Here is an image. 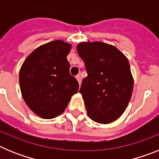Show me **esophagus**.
Returning a JSON list of instances; mask_svg holds the SVG:
<instances>
[{
    "mask_svg": "<svg viewBox=\"0 0 159 159\" xmlns=\"http://www.w3.org/2000/svg\"><path fill=\"white\" fill-rule=\"evenodd\" d=\"M76 79H77V80H78L79 84H80H80H81V77H80V75H76Z\"/></svg>",
    "mask_w": 159,
    "mask_h": 159,
    "instance_id": "1",
    "label": "esophagus"
}]
</instances>
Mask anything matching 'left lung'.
Segmentation results:
<instances>
[{"label": "left lung", "mask_w": 159, "mask_h": 159, "mask_svg": "<svg viewBox=\"0 0 159 159\" xmlns=\"http://www.w3.org/2000/svg\"><path fill=\"white\" fill-rule=\"evenodd\" d=\"M77 52L88 73L80 92L88 116L99 123L115 121L124 112L133 91L128 60L115 46L102 42H83Z\"/></svg>", "instance_id": "8db88e82"}]
</instances>
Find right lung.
Instances as JSON below:
<instances>
[{
    "instance_id": "1",
    "label": "right lung",
    "mask_w": 159,
    "mask_h": 159,
    "mask_svg": "<svg viewBox=\"0 0 159 159\" xmlns=\"http://www.w3.org/2000/svg\"><path fill=\"white\" fill-rule=\"evenodd\" d=\"M71 44L62 40L49 42L32 52L20 71V86L26 104L43 119L63 113L79 83L70 74L67 56Z\"/></svg>"
}]
</instances>
